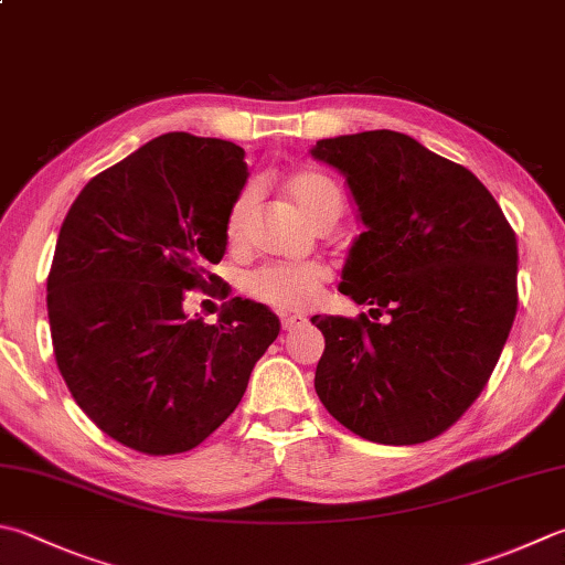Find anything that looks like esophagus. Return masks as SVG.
<instances>
[{
    "label": "esophagus",
    "mask_w": 565,
    "mask_h": 565,
    "mask_svg": "<svg viewBox=\"0 0 565 565\" xmlns=\"http://www.w3.org/2000/svg\"><path fill=\"white\" fill-rule=\"evenodd\" d=\"M307 324V317L305 315H285L282 317V329L285 332H295V329H300Z\"/></svg>",
    "instance_id": "esophagus-1"
}]
</instances>
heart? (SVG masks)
Returning a JSON list of instances; mask_svg holds the SVG:
<instances>
[{"label":"heart","mask_w":565,"mask_h":565,"mask_svg":"<svg viewBox=\"0 0 565 565\" xmlns=\"http://www.w3.org/2000/svg\"><path fill=\"white\" fill-rule=\"evenodd\" d=\"M287 194L292 196L297 206L302 209L305 216L312 221L319 216V211L329 204H339V191L334 182L324 174L312 172V169H300L287 179ZM255 191L243 189L233 199V204L226 214V238L228 243H238L243 223H246L253 209ZM327 282V270L317 263H265L255 268L243 280L253 300L268 302L280 310H305L315 305Z\"/></svg>","instance_id":"heart-1"}]
</instances>
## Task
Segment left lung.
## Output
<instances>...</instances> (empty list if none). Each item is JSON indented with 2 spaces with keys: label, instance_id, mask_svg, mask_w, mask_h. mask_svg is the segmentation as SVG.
<instances>
[{
  "label": "left lung",
  "instance_id": "left-lung-1",
  "mask_svg": "<svg viewBox=\"0 0 565 565\" xmlns=\"http://www.w3.org/2000/svg\"><path fill=\"white\" fill-rule=\"evenodd\" d=\"M312 157L347 177L366 226L339 292L374 305L376 319L312 317L324 334L317 396L364 440L438 438L480 396L512 332L514 228L470 169L408 135L332 137Z\"/></svg>",
  "mask_w": 565,
  "mask_h": 565
}]
</instances>
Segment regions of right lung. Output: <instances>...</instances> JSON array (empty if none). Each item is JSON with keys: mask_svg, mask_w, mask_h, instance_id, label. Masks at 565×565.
Instances as JSON below:
<instances>
[{"mask_svg": "<svg viewBox=\"0 0 565 565\" xmlns=\"http://www.w3.org/2000/svg\"><path fill=\"white\" fill-rule=\"evenodd\" d=\"M243 157L216 137L167 132L93 177L63 218L46 290L53 354L83 413L125 448L204 443L280 334L275 312L241 297L216 324L184 315L186 292L218 295L206 265L226 253Z\"/></svg>", "mask_w": 565, "mask_h": 565, "instance_id": "1", "label": "right lung"}]
</instances>
